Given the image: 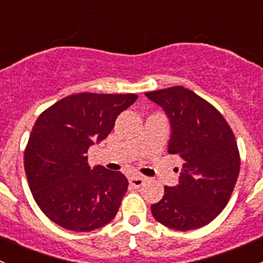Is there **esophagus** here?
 Here are the masks:
<instances>
[{
  "label": "esophagus",
  "mask_w": 263,
  "mask_h": 263,
  "mask_svg": "<svg viewBox=\"0 0 263 263\" xmlns=\"http://www.w3.org/2000/svg\"><path fill=\"white\" fill-rule=\"evenodd\" d=\"M145 182H146V178H145V177H142V176H134V177H131V178H129V184H131L132 187H135V188L141 187V185L144 184Z\"/></svg>",
  "instance_id": "obj_1"
}]
</instances>
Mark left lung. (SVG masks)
Masks as SVG:
<instances>
[{
  "label": "left lung",
  "mask_w": 263,
  "mask_h": 263,
  "mask_svg": "<svg viewBox=\"0 0 263 263\" xmlns=\"http://www.w3.org/2000/svg\"><path fill=\"white\" fill-rule=\"evenodd\" d=\"M171 118L168 153L183 159L179 184L164 187L151 205L156 221L171 229L192 230L211 222L230 200L240 171L235 136L213 104L183 86L146 92Z\"/></svg>",
  "instance_id": "1"
}]
</instances>
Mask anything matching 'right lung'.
<instances>
[{"label": "right lung", "instance_id": "obj_1", "mask_svg": "<svg viewBox=\"0 0 263 263\" xmlns=\"http://www.w3.org/2000/svg\"><path fill=\"white\" fill-rule=\"evenodd\" d=\"M136 94L80 92L47 108L34 123L24 153L29 188L44 215L71 232L112 221L128 188L121 172L90 168L87 150L115 127Z\"/></svg>", "mask_w": 263, "mask_h": 263}]
</instances>
